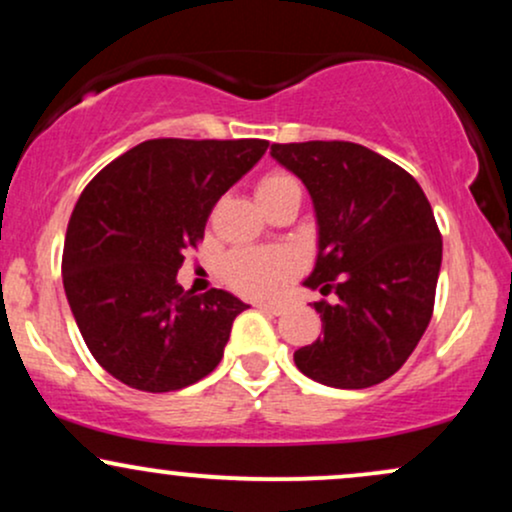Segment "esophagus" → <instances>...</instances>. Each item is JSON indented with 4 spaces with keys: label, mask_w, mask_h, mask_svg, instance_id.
I'll return each instance as SVG.
<instances>
[{
    "label": "esophagus",
    "mask_w": 512,
    "mask_h": 512,
    "mask_svg": "<svg viewBox=\"0 0 512 512\" xmlns=\"http://www.w3.org/2000/svg\"><path fill=\"white\" fill-rule=\"evenodd\" d=\"M255 308L264 310V313H272V315H281L286 310L284 303H267V301H257Z\"/></svg>",
    "instance_id": "obj_1"
}]
</instances>
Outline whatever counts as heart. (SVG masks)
I'll list each match as a JSON object with an SVG mask.
<instances>
[{"label": "heart", "instance_id": "obj_1", "mask_svg": "<svg viewBox=\"0 0 512 512\" xmlns=\"http://www.w3.org/2000/svg\"><path fill=\"white\" fill-rule=\"evenodd\" d=\"M298 187L286 170H272L257 180V199L264 207L284 190ZM296 257L284 248H240L228 252L221 262V279L243 296H272L296 274Z\"/></svg>", "mask_w": 512, "mask_h": 512}]
</instances>
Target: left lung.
<instances>
[{
  "mask_svg": "<svg viewBox=\"0 0 512 512\" xmlns=\"http://www.w3.org/2000/svg\"><path fill=\"white\" fill-rule=\"evenodd\" d=\"M315 204L320 240L305 286L322 337L293 354L315 383L363 390L395 375L424 337L443 260L431 204L404 168L354 142L272 144Z\"/></svg>",
  "mask_w": 512,
  "mask_h": 512,
  "instance_id": "obj_1",
  "label": "left lung"
}]
</instances>
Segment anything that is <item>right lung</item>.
<instances>
[{"label":"right lung","mask_w":512,"mask_h":512,"mask_svg":"<svg viewBox=\"0 0 512 512\" xmlns=\"http://www.w3.org/2000/svg\"><path fill=\"white\" fill-rule=\"evenodd\" d=\"M264 139H149L81 192L62 281L81 337L113 378L173 392L219 366L236 315L228 291H185L175 274L197 250L223 192L264 156Z\"/></svg>","instance_id":"right-lung-1"}]
</instances>
